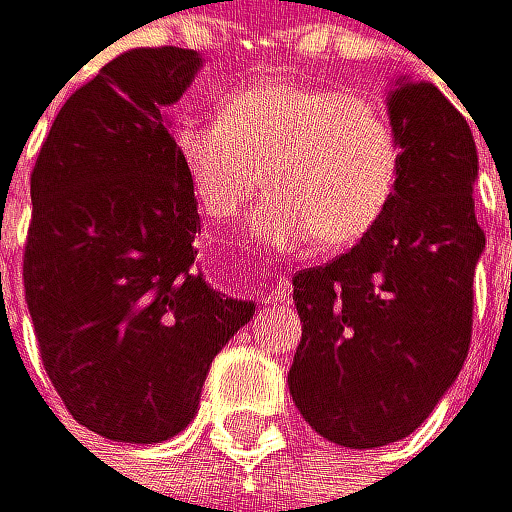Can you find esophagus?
<instances>
[{
  "mask_svg": "<svg viewBox=\"0 0 512 512\" xmlns=\"http://www.w3.org/2000/svg\"><path fill=\"white\" fill-rule=\"evenodd\" d=\"M264 305H286L289 295H292V283L286 273H273V280L264 286Z\"/></svg>",
  "mask_w": 512,
  "mask_h": 512,
  "instance_id": "1",
  "label": "esophagus"
}]
</instances>
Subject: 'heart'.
I'll list each match as a JSON object with an SVG mask.
<instances>
[{"label": "heart", "mask_w": 512, "mask_h": 512, "mask_svg": "<svg viewBox=\"0 0 512 512\" xmlns=\"http://www.w3.org/2000/svg\"><path fill=\"white\" fill-rule=\"evenodd\" d=\"M172 153L204 217L232 223L264 191L251 232L270 248L362 242L390 207L400 138L387 112L330 84L254 81L223 97L217 119L182 116Z\"/></svg>", "instance_id": "obj_1"}]
</instances>
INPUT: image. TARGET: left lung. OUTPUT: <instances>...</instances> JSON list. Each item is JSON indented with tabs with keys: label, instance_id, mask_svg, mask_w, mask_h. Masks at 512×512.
<instances>
[{
	"label": "left lung",
	"instance_id": "left-lung-1",
	"mask_svg": "<svg viewBox=\"0 0 512 512\" xmlns=\"http://www.w3.org/2000/svg\"><path fill=\"white\" fill-rule=\"evenodd\" d=\"M400 179L377 226L327 267L292 277L302 343L289 393L330 444L371 450L409 437L469 355L472 280L485 251L472 128L431 81L387 94Z\"/></svg>",
	"mask_w": 512,
	"mask_h": 512
}]
</instances>
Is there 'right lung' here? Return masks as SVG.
Returning <instances> with one entry per match:
<instances>
[{
	"label": "right lung",
	"mask_w": 512,
	"mask_h": 512,
	"mask_svg": "<svg viewBox=\"0 0 512 512\" xmlns=\"http://www.w3.org/2000/svg\"><path fill=\"white\" fill-rule=\"evenodd\" d=\"M201 56L131 49L71 94L30 172L24 299L43 368L78 425L160 444L198 412L217 355L254 302L198 270V201L166 106Z\"/></svg>",
	"instance_id": "right-lung-1"
}]
</instances>
